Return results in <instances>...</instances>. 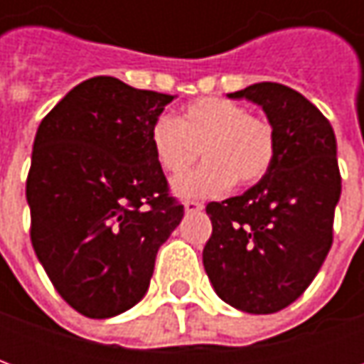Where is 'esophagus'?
<instances>
[{"instance_id":"obj_1","label":"esophagus","mask_w":364,"mask_h":364,"mask_svg":"<svg viewBox=\"0 0 364 364\" xmlns=\"http://www.w3.org/2000/svg\"><path fill=\"white\" fill-rule=\"evenodd\" d=\"M203 208H205V205H203V203H198V200H187V203H185V213L187 214L200 213Z\"/></svg>"}]
</instances>
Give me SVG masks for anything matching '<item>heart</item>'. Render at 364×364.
<instances>
[{
  "label": "heart",
  "instance_id": "obj_1",
  "mask_svg": "<svg viewBox=\"0 0 364 364\" xmlns=\"http://www.w3.org/2000/svg\"><path fill=\"white\" fill-rule=\"evenodd\" d=\"M150 146L169 177L187 173L198 154L206 159L197 171L175 181L179 197L220 195L234 183L252 187L271 171L277 158L271 122L222 97L193 101L177 120L158 117L150 127Z\"/></svg>",
  "mask_w": 364,
  "mask_h": 364
}]
</instances>
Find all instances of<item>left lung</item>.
Instances as JSON below:
<instances>
[{
	"instance_id": "1",
	"label": "left lung",
	"mask_w": 364,
	"mask_h": 364,
	"mask_svg": "<svg viewBox=\"0 0 364 364\" xmlns=\"http://www.w3.org/2000/svg\"><path fill=\"white\" fill-rule=\"evenodd\" d=\"M228 97L265 111L277 158L244 195L206 205L213 236L203 263L226 304L273 314L308 289L333 242L341 195L336 134L316 105L281 83H253Z\"/></svg>"
}]
</instances>
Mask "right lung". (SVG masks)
Here are the masks:
<instances>
[{
	"label": "right lung",
	"mask_w": 364,
	"mask_h": 364,
	"mask_svg": "<svg viewBox=\"0 0 364 364\" xmlns=\"http://www.w3.org/2000/svg\"><path fill=\"white\" fill-rule=\"evenodd\" d=\"M175 97L111 75L75 85L41 122L27 177L31 242L58 294L103 320L138 304L183 218L150 146Z\"/></svg>",
	"instance_id": "1"
}]
</instances>
